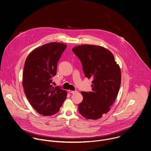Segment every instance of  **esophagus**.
<instances>
[{
  "mask_svg": "<svg viewBox=\"0 0 151 151\" xmlns=\"http://www.w3.org/2000/svg\"><path fill=\"white\" fill-rule=\"evenodd\" d=\"M68 92H69V93H76V92H78V91H70V90H69V91H68Z\"/></svg>",
  "mask_w": 151,
  "mask_h": 151,
  "instance_id": "34e87169",
  "label": "esophagus"
}]
</instances>
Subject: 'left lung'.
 Segmentation results:
<instances>
[{
    "instance_id": "left-lung-1",
    "label": "left lung",
    "mask_w": 151,
    "mask_h": 151,
    "mask_svg": "<svg viewBox=\"0 0 151 151\" xmlns=\"http://www.w3.org/2000/svg\"><path fill=\"white\" fill-rule=\"evenodd\" d=\"M80 59L85 77L92 79L91 91H82L79 113L85 119L97 120L110 110L120 88L119 65L108 49L99 45L83 44L72 48Z\"/></svg>"
}]
</instances>
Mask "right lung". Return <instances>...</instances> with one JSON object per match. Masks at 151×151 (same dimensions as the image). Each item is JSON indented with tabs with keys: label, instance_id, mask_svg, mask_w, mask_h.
<instances>
[{
	"label": "right lung",
	"instance_id": "1",
	"mask_svg": "<svg viewBox=\"0 0 151 151\" xmlns=\"http://www.w3.org/2000/svg\"><path fill=\"white\" fill-rule=\"evenodd\" d=\"M66 45L52 42L32 50L23 69V86L32 107L43 116L57 113L66 96V91L52 85L57 74L58 62Z\"/></svg>",
	"mask_w": 151,
	"mask_h": 151
}]
</instances>
